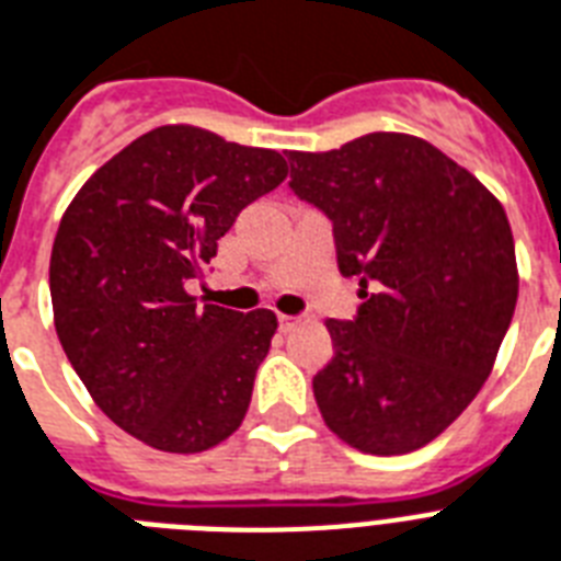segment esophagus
Instances as JSON below:
<instances>
[{"mask_svg": "<svg viewBox=\"0 0 561 561\" xmlns=\"http://www.w3.org/2000/svg\"><path fill=\"white\" fill-rule=\"evenodd\" d=\"M297 325V317H290V314H279V329L282 332H290Z\"/></svg>", "mask_w": 561, "mask_h": 561, "instance_id": "esophagus-1", "label": "esophagus"}]
</instances>
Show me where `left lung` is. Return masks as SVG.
<instances>
[{
	"mask_svg": "<svg viewBox=\"0 0 561 561\" xmlns=\"http://www.w3.org/2000/svg\"><path fill=\"white\" fill-rule=\"evenodd\" d=\"M288 162L290 192L332 220L337 267L364 299L325 323L334 358L314 375L317 408L358 451H416L469 408L513 323L504 206L416 136L367 134Z\"/></svg>",
	"mask_w": 561,
	"mask_h": 561,
	"instance_id": "8db88e82",
	"label": "left lung"
}]
</instances>
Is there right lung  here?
<instances>
[{
	"label": "right lung",
	"mask_w": 561,
	"mask_h": 561,
	"mask_svg": "<svg viewBox=\"0 0 561 561\" xmlns=\"http://www.w3.org/2000/svg\"><path fill=\"white\" fill-rule=\"evenodd\" d=\"M285 178L282 153L165 125L69 203L48 264L57 337L95 404L145 445L197 454L241 425L276 314L197 306L186 282Z\"/></svg>",
	"instance_id": "right-lung-1"
}]
</instances>
